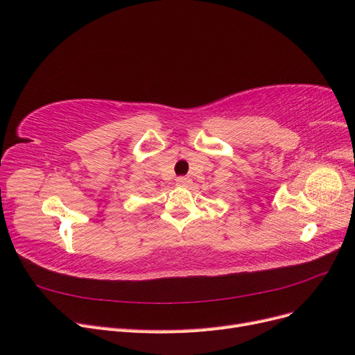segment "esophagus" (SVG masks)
<instances>
[{
	"label": "esophagus",
	"instance_id": "obj_1",
	"mask_svg": "<svg viewBox=\"0 0 355 355\" xmlns=\"http://www.w3.org/2000/svg\"><path fill=\"white\" fill-rule=\"evenodd\" d=\"M176 184L180 185V187H187L191 184V179L188 176H180L176 179Z\"/></svg>",
	"mask_w": 355,
	"mask_h": 355
}]
</instances>
